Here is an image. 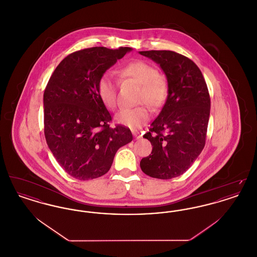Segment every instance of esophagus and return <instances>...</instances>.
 I'll return each mask as SVG.
<instances>
[{"label":"esophagus","instance_id":"1","mask_svg":"<svg viewBox=\"0 0 257 257\" xmlns=\"http://www.w3.org/2000/svg\"><path fill=\"white\" fill-rule=\"evenodd\" d=\"M133 135H134L135 139L136 140H140V139H142V135L140 132H138V131H135L133 132Z\"/></svg>","mask_w":257,"mask_h":257}]
</instances>
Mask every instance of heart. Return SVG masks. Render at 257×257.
<instances>
[{"label": "heart", "instance_id": "heart-1", "mask_svg": "<svg viewBox=\"0 0 257 257\" xmlns=\"http://www.w3.org/2000/svg\"><path fill=\"white\" fill-rule=\"evenodd\" d=\"M119 74L123 78L133 80L141 85L139 103L146 102L152 109H157L166 102L169 93L168 83L152 64L140 60L131 61L123 66ZM97 92L106 108L113 110L116 107V83L110 72H106L99 78ZM148 118L149 110L146 105L122 109L115 114L116 122L132 129L141 127Z\"/></svg>", "mask_w": 257, "mask_h": 257}]
</instances>
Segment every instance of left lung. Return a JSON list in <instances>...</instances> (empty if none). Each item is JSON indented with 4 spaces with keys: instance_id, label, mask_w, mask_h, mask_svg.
<instances>
[{
    "instance_id": "obj_1",
    "label": "left lung",
    "mask_w": 257,
    "mask_h": 257,
    "mask_svg": "<svg viewBox=\"0 0 257 257\" xmlns=\"http://www.w3.org/2000/svg\"><path fill=\"white\" fill-rule=\"evenodd\" d=\"M140 54L160 64L169 86L166 104L144 135L153 147L141 161V169L150 177L171 179L183 174L205 146L211 106L207 85L196 63L181 54Z\"/></svg>"
}]
</instances>
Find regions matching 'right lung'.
I'll return each instance as SVG.
<instances>
[{
	"mask_svg": "<svg viewBox=\"0 0 257 257\" xmlns=\"http://www.w3.org/2000/svg\"><path fill=\"white\" fill-rule=\"evenodd\" d=\"M130 47L76 51L60 62L44 90V135L54 157L70 176L94 179L107 173L118 148L132 142L129 128H110L97 82Z\"/></svg>",
	"mask_w": 257,
	"mask_h": 257,
	"instance_id": "obj_1",
	"label": "right lung"
}]
</instances>
